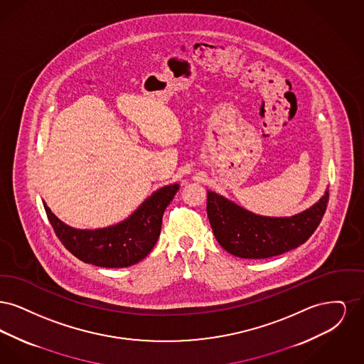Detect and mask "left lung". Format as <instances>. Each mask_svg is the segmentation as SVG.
<instances>
[{"instance_id":"left-lung-1","label":"left lung","mask_w":364,"mask_h":364,"mask_svg":"<svg viewBox=\"0 0 364 364\" xmlns=\"http://www.w3.org/2000/svg\"><path fill=\"white\" fill-rule=\"evenodd\" d=\"M329 200L326 188L311 208L291 217L259 215L225 196L208 191V217L214 236L229 254L244 259H264L291 251L319 225Z\"/></svg>"}]
</instances>
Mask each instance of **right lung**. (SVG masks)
Masks as SVG:
<instances>
[{
  "label": "right lung",
  "mask_w": 364,
  "mask_h": 364,
  "mask_svg": "<svg viewBox=\"0 0 364 364\" xmlns=\"http://www.w3.org/2000/svg\"><path fill=\"white\" fill-rule=\"evenodd\" d=\"M180 186L153 192L129 217L114 225L77 229L57 218L43 200L48 218L64 247L77 259L100 267H128L149 255L161 233L162 215Z\"/></svg>",
  "instance_id": "obj_1"
}]
</instances>
